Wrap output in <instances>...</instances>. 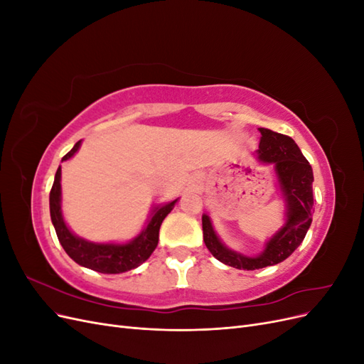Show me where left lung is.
<instances>
[{"mask_svg": "<svg viewBox=\"0 0 364 364\" xmlns=\"http://www.w3.org/2000/svg\"><path fill=\"white\" fill-rule=\"evenodd\" d=\"M261 141L258 158L262 162L274 164L281 190L287 200V223L274 235L259 257L250 258L229 250L214 232L211 220L202 217L203 241L208 250L226 266L240 270H257L273 266L289 258L304 241L313 220V170L296 142L270 129H259Z\"/></svg>", "mask_w": 364, "mask_h": 364, "instance_id": "8db88e82", "label": "left lung"}]
</instances>
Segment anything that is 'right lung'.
<instances>
[{"instance_id":"right-lung-1","label":"right lung","mask_w":364,"mask_h":364,"mask_svg":"<svg viewBox=\"0 0 364 364\" xmlns=\"http://www.w3.org/2000/svg\"><path fill=\"white\" fill-rule=\"evenodd\" d=\"M80 141L62 158V161L70 159L79 150ZM174 202L156 208L153 211L144 230L127 245H95L75 237L63 222L60 213V167L56 171V178L50 191V215L51 222L56 229L58 238L65 252L83 267H87L100 273H123L132 269H136L139 264L144 262L153 250L158 246L159 228L164 218L174 208Z\"/></svg>"}]
</instances>
